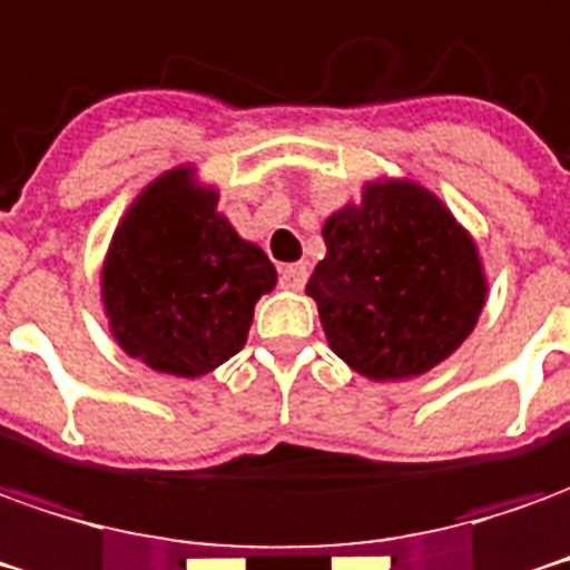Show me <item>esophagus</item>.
Returning <instances> with one entry per match:
<instances>
[{"label":"esophagus","instance_id":"obj_1","mask_svg":"<svg viewBox=\"0 0 570 570\" xmlns=\"http://www.w3.org/2000/svg\"><path fill=\"white\" fill-rule=\"evenodd\" d=\"M305 281H308V268L305 265H284L281 268V286L284 289H302L305 286Z\"/></svg>","mask_w":570,"mask_h":570}]
</instances>
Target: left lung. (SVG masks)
<instances>
[{
  "label": "left lung",
  "mask_w": 570,
  "mask_h": 570,
  "mask_svg": "<svg viewBox=\"0 0 570 570\" xmlns=\"http://www.w3.org/2000/svg\"><path fill=\"white\" fill-rule=\"evenodd\" d=\"M326 256L305 293L333 354L373 382L423 376L475 330L488 302L479 244L448 203L380 175L324 222Z\"/></svg>",
  "instance_id": "obj_1"
}]
</instances>
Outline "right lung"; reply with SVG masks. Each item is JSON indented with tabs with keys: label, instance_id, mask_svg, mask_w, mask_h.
Masks as SVG:
<instances>
[{
	"label": "right lung",
	"instance_id": "1",
	"mask_svg": "<svg viewBox=\"0 0 570 570\" xmlns=\"http://www.w3.org/2000/svg\"><path fill=\"white\" fill-rule=\"evenodd\" d=\"M274 284L265 249L218 213L216 185L181 163L147 181L119 218L101 262V308L129 357L197 380L244 348Z\"/></svg>",
	"mask_w": 570,
	"mask_h": 570
}]
</instances>
